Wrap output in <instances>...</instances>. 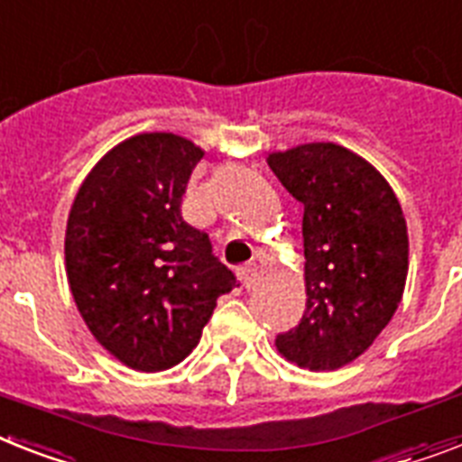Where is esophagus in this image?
<instances>
[{
    "instance_id": "34e87169",
    "label": "esophagus",
    "mask_w": 462,
    "mask_h": 462,
    "mask_svg": "<svg viewBox=\"0 0 462 462\" xmlns=\"http://www.w3.org/2000/svg\"><path fill=\"white\" fill-rule=\"evenodd\" d=\"M237 275H239V280H242L244 287H246V290H251V287H254L258 280L256 263H246V265H242V268H237Z\"/></svg>"
}]
</instances>
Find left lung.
I'll use <instances>...</instances> for the list:
<instances>
[{
    "mask_svg": "<svg viewBox=\"0 0 462 462\" xmlns=\"http://www.w3.org/2000/svg\"><path fill=\"white\" fill-rule=\"evenodd\" d=\"M265 161L303 204L306 310L275 346L303 370H337L361 358L399 309L406 218L384 175L346 146L309 142Z\"/></svg>",
    "mask_w": 462,
    "mask_h": 462,
    "instance_id": "8db88e82",
    "label": "left lung"
}]
</instances>
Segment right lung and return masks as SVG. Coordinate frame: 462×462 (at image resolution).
<instances>
[{
  "instance_id": "right-lung-1",
  "label": "right lung",
  "mask_w": 462,
  "mask_h": 462,
  "mask_svg": "<svg viewBox=\"0 0 462 462\" xmlns=\"http://www.w3.org/2000/svg\"><path fill=\"white\" fill-rule=\"evenodd\" d=\"M201 159L180 134H134L97 161L70 206L63 254L75 306L101 346L140 373L185 361L237 284L208 235L180 216Z\"/></svg>"
}]
</instances>
